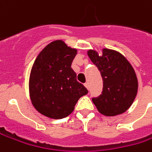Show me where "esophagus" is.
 <instances>
[{"label":"esophagus","mask_w":152,"mask_h":152,"mask_svg":"<svg viewBox=\"0 0 152 152\" xmlns=\"http://www.w3.org/2000/svg\"><path fill=\"white\" fill-rule=\"evenodd\" d=\"M85 86L86 87V89H87V90H89V84H88V83H85Z\"/></svg>","instance_id":"1"}]
</instances>
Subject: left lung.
Here are the masks:
<instances>
[{
    "label": "left lung",
    "instance_id": "1",
    "mask_svg": "<svg viewBox=\"0 0 152 152\" xmlns=\"http://www.w3.org/2000/svg\"><path fill=\"white\" fill-rule=\"evenodd\" d=\"M88 56L98 67L103 81L102 95L92 98L97 110L109 117L124 113L137 95V77L131 64L121 53L106 48L102 56L93 50H88Z\"/></svg>",
    "mask_w": 152,
    "mask_h": 152
}]
</instances>
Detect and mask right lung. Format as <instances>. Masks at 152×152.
Listing matches in <instances>:
<instances>
[{
	"instance_id": "right-lung-1",
	"label": "right lung",
	"mask_w": 152,
	"mask_h": 152,
	"mask_svg": "<svg viewBox=\"0 0 152 152\" xmlns=\"http://www.w3.org/2000/svg\"><path fill=\"white\" fill-rule=\"evenodd\" d=\"M77 50L55 40L40 51L29 77V95L39 113L53 119L66 118L87 89L71 67Z\"/></svg>"
}]
</instances>
